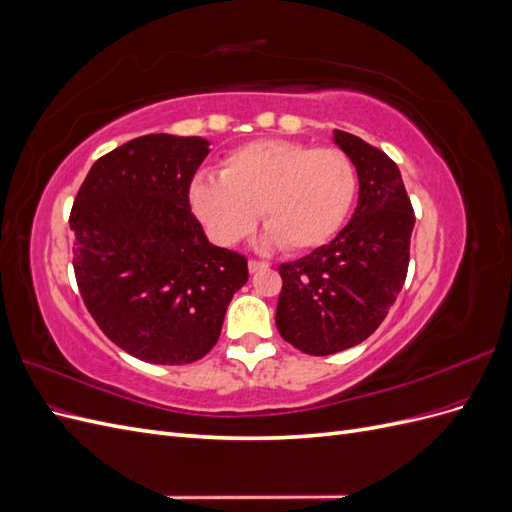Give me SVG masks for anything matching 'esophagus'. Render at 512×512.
Returning a JSON list of instances; mask_svg holds the SVG:
<instances>
[{
    "label": "esophagus",
    "instance_id": "obj_1",
    "mask_svg": "<svg viewBox=\"0 0 512 512\" xmlns=\"http://www.w3.org/2000/svg\"><path fill=\"white\" fill-rule=\"evenodd\" d=\"M247 269H250V273H258V271L269 269V265H267V262H260V260H250V262H247Z\"/></svg>",
    "mask_w": 512,
    "mask_h": 512
}]
</instances>
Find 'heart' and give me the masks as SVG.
<instances>
[{
	"mask_svg": "<svg viewBox=\"0 0 512 512\" xmlns=\"http://www.w3.org/2000/svg\"><path fill=\"white\" fill-rule=\"evenodd\" d=\"M356 185V168L342 149L271 138L228 153L222 177H196L190 205L211 239L224 245L250 235L260 211L271 241L299 254L335 235Z\"/></svg>",
	"mask_w": 512,
	"mask_h": 512,
	"instance_id": "b5f03b06",
	"label": "heart"
}]
</instances>
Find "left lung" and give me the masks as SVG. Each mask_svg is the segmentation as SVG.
Listing matches in <instances>:
<instances>
[{
  "instance_id": "8db88e82",
  "label": "left lung",
  "mask_w": 512,
  "mask_h": 512,
  "mask_svg": "<svg viewBox=\"0 0 512 512\" xmlns=\"http://www.w3.org/2000/svg\"><path fill=\"white\" fill-rule=\"evenodd\" d=\"M359 173L346 228L312 254L280 265L277 331L297 350L327 356L374 333L406 282L414 209L397 164L363 138L335 130Z\"/></svg>"
}]
</instances>
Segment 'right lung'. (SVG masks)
Here are the masks:
<instances>
[{
  "instance_id": "add662e5",
  "label": "right lung",
  "mask_w": 512,
  "mask_h": 512,
  "mask_svg": "<svg viewBox=\"0 0 512 512\" xmlns=\"http://www.w3.org/2000/svg\"><path fill=\"white\" fill-rule=\"evenodd\" d=\"M207 153L200 136L134 138L96 160L70 211L85 307L113 344L153 365L203 359L247 282L245 256L211 245L190 209Z\"/></svg>"
}]
</instances>
